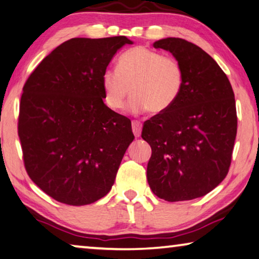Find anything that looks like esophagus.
Returning <instances> with one entry per match:
<instances>
[{
	"label": "esophagus",
	"instance_id": "1",
	"mask_svg": "<svg viewBox=\"0 0 259 259\" xmlns=\"http://www.w3.org/2000/svg\"><path fill=\"white\" fill-rule=\"evenodd\" d=\"M131 126H133V131H134V135L136 137H139L142 134V123L138 122V121H133L131 123Z\"/></svg>",
	"mask_w": 259,
	"mask_h": 259
}]
</instances>
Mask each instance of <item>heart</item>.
Masks as SVG:
<instances>
[{
    "instance_id": "obj_1",
    "label": "heart",
    "mask_w": 259,
    "mask_h": 259,
    "mask_svg": "<svg viewBox=\"0 0 259 259\" xmlns=\"http://www.w3.org/2000/svg\"><path fill=\"white\" fill-rule=\"evenodd\" d=\"M182 65L174 57L146 47H135L123 53L116 68H107L101 75V86L106 105L120 110L125 99L131 114L151 110L166 112L179 99L183 89Z\"/></svg>"
}]
</instances>
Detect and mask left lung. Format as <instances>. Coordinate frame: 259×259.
Returning <instances> with one entry per match:
<instances>
[{"instance_id": "8db88e82", "label": "left lung", "mask_w": 259, "mask_h": 259, "mask_svg": "<svg viewBox=\"0 0 259 259\" xmlns=\"http://www.w3.org/2000/svg\"><path fill=\"white\" fill-rule=\"evenodd\" d=\"M182 65L179 99L144 122L152 155L147 182L167 202L205 196L228 173L237 131L235 98L226 73L202 48L180 38L155 41Z\"/></svg>"}]
</instances>
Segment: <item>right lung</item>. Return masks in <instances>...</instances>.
I'll use <instances>...</instances> for the list:
<instances>
[{
  "instance_id": "obj_1",
  "label": "right lung",
  "mask_w": 259,
  "mask_h": 259,
  "mask_svg": "<svg viewBox=\"0 0 259 259\" xmlns=\"http://www.w3.org/2000/svg\"><path fill=\"white\" fill-rule=\"evenodd\" d=\"M126 36L73 38L27 78L18 136L25 169L48 196L73 206L109 192L126 149L131 121L104 104L101 75Z\"/></svg>"
}]
</instances>
